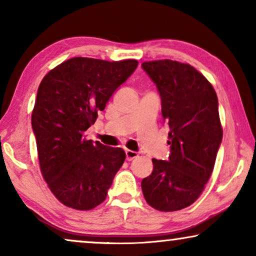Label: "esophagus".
<instances>
[{
  "instance_id": "obj_1",
  "label": "esophagus",
  "mask_w": 256,
  "mask_h": 256,
  "mask_svg": "<svg viewBox=\"0 0 256 256\" xmlns=\"http://www.w3.org/2000/svg\"><path fill=\"white\" fill-rule=\"evenodd\" d=\"M138 156V152H132V150H126V158H127V160H135Z\"/></svg>"
}]
</instances>
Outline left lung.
Here are the masks:
<instances>
[{
    "instance_id": "8db88e82",
    "label": "left lung",
    "mask_w": 256,
    "mask_h": 256,
    "mask_svg": "<svg viewBox=\"0 0 256 256\" xmlns=\"http://www.w3.org/2000/svg\"><path fill=\"white\" fill-rule=\"evenodd\" d=\"M142 68L158 88L171 148L169 160H152V174L141 183L143 196L157 211H178L197 200L214 168L222 138L218 98L186 62L160 59Z\"/></svg>"
}]
</instances>
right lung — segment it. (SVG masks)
<instances>
[{"mask_svg": "<svg viewBox=\"0 0 256 256\" xmlns=\"http://www.w3.org/2000/svg\"><path fill=\"white\" fill-rule=\"evenodd\" d=\"M138 64L71 58L48 72L38 87L31 124L40 172L68 208L88 211L100 205L124 162L121 148L93 143L85 132Z\"/></svg>", "mask_w": 256, "mask_h": 256, "instance_id": "1", "label": "right lung"}]
</instances>
